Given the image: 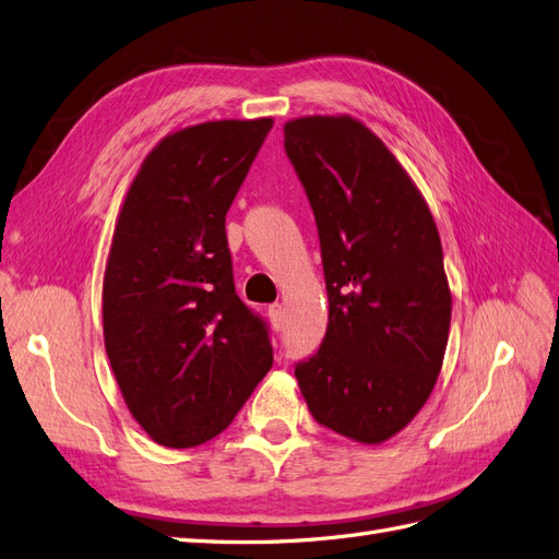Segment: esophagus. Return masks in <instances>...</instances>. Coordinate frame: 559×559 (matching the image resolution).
Returning <instances> with one entry per match:
<instances>
[{"label":"esophagus","mask_w":559,"mask_h":559,"mask_svg":"<svg viewBox=\"0 0 559 559\" xmlns=\"http://www.w3.org/2000/svg\"><path fill=\"white\" fill-rule=\"evenodd\" d=\"M267 317H271V323H273L275 331L284 329V310H282V305L275 302V305L267 307Z\"/></svg>","instance_id":"obj_1"}]
</instances>
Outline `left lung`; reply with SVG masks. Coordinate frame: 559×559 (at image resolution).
I'll use <instances>...</instances> for the list:
<instances>
[{
  "label": "left lung",
  "instance_id": "left-lung-1",
  "mask_svg": "<svg viewBox=\"0 0 559 559\" xmlns=\"http://www.w3.org/2000/svg\"><path fill=\"white\" fill-rule=\"evenodd\" d=\"M284 150L317 219L329 329L296 379L321 426L391 439L428 402L451 329L439 230L409 173L352 115L284 124Z\"/></svg>",
  "mask_w": 559,
  "mask_h": 559
}]
</instances>
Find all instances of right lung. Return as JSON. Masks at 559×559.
<instances>
[{
    "label": "right lung",
    "instance_id": "right-lung-1",
    "mask_svg": "<svg viewBox=\"0 0 559 559\" xmlns=\"http://www.w3.org/2000/svg\"><path fill=\"white\" fill-rule=\"evenodd\" d=\"M273 118L164 136L120 207L104 273V342L139 426L168 449L230 426L273 368L265 323L238 298L226 213Z\"/></svg>",
    "mask_w": 559,
    "mask_h": 559
}]
</instances>
